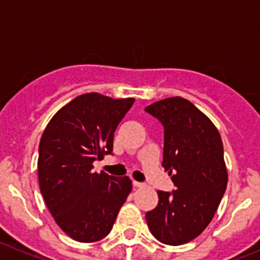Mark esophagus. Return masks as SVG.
Instances as JSON below:
<instances>
[{
	"mask_svg": "<svg viewBox=\"0 0 260 260\" xmlns=\"http://www.w3.org/2000/svg\"><path fill=\"white\" fill-rule=\"evenodd\" d=\"M133 186H135V187H142V186H144V183H142V182H137V181H133Z\"/></svg>",
	"mask_w": 260,
	"mask_h": 260,
	"instance_id": "1",
	"label": "esophagus"
}]
</instances>
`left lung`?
Wrapping results in <instances>:
<instances>
[{
  "label": "left lung",
  "instance_id": "obj_1",
  "mask_svg": "<svg viewBox=\"0 0 260 260\" xmlns=\"http://www.w3.org/2000/svg\"><path fill=\"white\" fill-rule=\"evenodd\" d=\"M145 110L164 125L161 166L177 187L157 191L159 203L146 213L147 225L163 244H187L212 222L227 187L222 138L212 120L183 97L156 101Z\"/></svg>",
  "mask_w": 260,
  "mask_h": 260
}]
</instances>
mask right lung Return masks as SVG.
<instances>
[{"instance_id": "1", "label": "right lung", "mask_w": 260, "mask_h": 260, "mask_svg": "<svg viewBox=\"0 0 260 260\" xmlns=\"http://www.w3.org/2000/svg\"><path fill=\"white\" fill-rule=\"evenodd\" d=\"M135 99L81 94L62 106L40 141L38 182L48 210L73 240L94 242L113 229L132 181L92 171L113 151L114 132Z\"/></svg>"}]
</instances>
